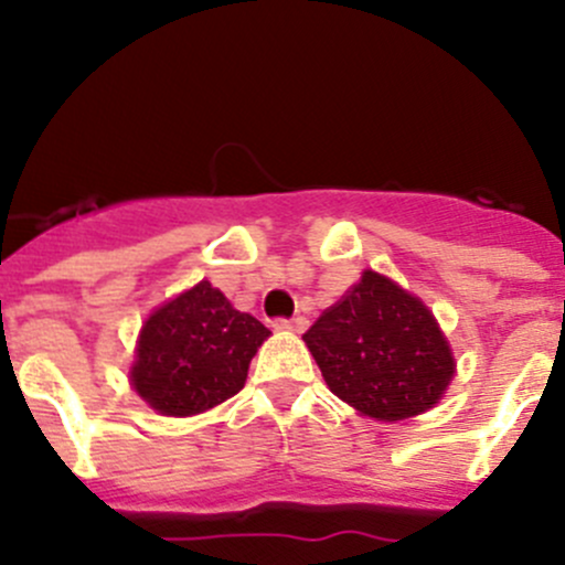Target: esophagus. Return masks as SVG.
Segmentation results:
<instances>
[{"label":"esophagus","mask_w":565,"mask_h":565,"mask_svg":"<svg viewBox=\"0 0 565 565\" xmlns=\"http://www.w3.org/2000/svg\"><path fill=\"white\" fill-rule=\"evenodd\" d=\"M306 324H309V319L306 317H278L276 322H273V328L276 330H295V333H300V330H306Z\"/></svg>","instance_id":"1"}]
</instances>
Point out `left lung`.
Wrapping results in <instances>:
<instances>
[{"label": "left lung", "instance_id": "8db88e82", "mask_svg": "<svg viewBox=\"0 0 565 565\" xmlns=\"http://www.w3.org/2000/svg\"><path fill=\"white\" fill-rule=\"evenodd\" d=\"M328 388L380 420L429 409L454 377V358L431 311L380 273L330 306L303 333Z\"/></svg>", "mask_w": 565, "mask_h": 565}]
</instances>
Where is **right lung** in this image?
I'll return each mask as SVG.
<instances>
[{
    "label": "right lung",
    "instance_id": "obj_1",
    "mask_svg": "<svg viewBox=\"0 0 565 565\" xmlns=\"http://www.w3.org/2000/svg\"><path fill=\"white\" fill-rule=\"evenodd\" d=\"M270 330L230 300L196 284L145 322L130 380L163 415H196L246 385L248 363Z\"/></svg>",
    "mask_w": 565,
    "mask_h": 565
}]
</instances>
